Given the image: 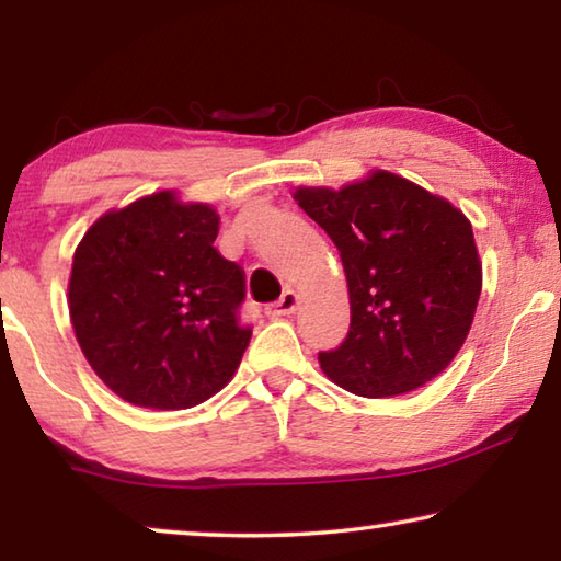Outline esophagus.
Returning <instances> with one entry per match:
<instances>
[{
	"label": "esophagus",
	"instance_id": "obj_1",
	"mask_svg": "<svg viewBox=\"0 0 561 561\" xmlns=\"http://www.w3.org/2000/svg\"><path fill=\"white\" fill-rule=\"evenodd\" d=\"M297 307H299V294L294 291V289H287L279 297V301H274V304H270L267 307V317H272V319H279V317H289V314H294V311H297Z\"/></svg>",
	"mask_w": 561,
	"mask_h": 561
}]
</instances>
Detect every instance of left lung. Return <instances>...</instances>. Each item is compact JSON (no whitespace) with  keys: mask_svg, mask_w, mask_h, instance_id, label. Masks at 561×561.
Here are the masks:
<instances>
[{"mask_svg":"<svg viewBox=\"0 0 561 561\" xmlns=\"http://www.w3.org/2000/svg\"><path fill=\"white\" fill-rule=\"evenodd\" d=\"M294 201L336 244L351 304L346 341L319 354L348 393H411L448 368L482 291L472 225L445 197L388 170Z\"/></svg>","mask_w":561,"mask_h":561,"instance_id":"1","label":"left lung"}]
</instances>
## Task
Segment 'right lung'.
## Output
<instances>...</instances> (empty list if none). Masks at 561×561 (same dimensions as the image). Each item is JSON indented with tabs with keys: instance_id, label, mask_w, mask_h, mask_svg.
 I'll use <instances>...</instances> for the list:
<instances>
[{
	"instance_id": "right-lung-1",
	"label": "right lung",
	"mask_w": 561,
	"mask_h": 561,
	"mask_svg": "<svg viewBox=\"0 0 561 561\" xmlns=\"http://www.w3.org/2000/svg\"><path fill=\"white\" fill-rule=\"evenodd\" d=\"M220 215L160 190L93 222L73 252L69 314L93 371L123 401L180 411L230 383L252 329L244 274L213 242Z\"/></svg>"
}]
</instances>
